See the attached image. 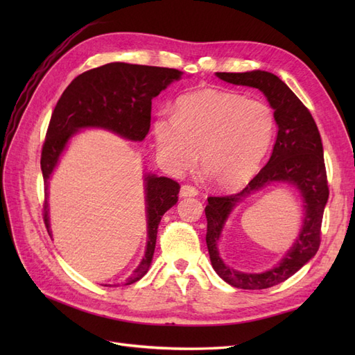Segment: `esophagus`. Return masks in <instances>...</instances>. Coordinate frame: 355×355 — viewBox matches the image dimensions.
Segmentation results:
<instances>
[{
    "label": "esophagus",
    "mask_w": 355,
    "mask_h": 355,
    "mask_svg": "<svg viewBox=\"0 0 355 355\" xmlns=\"http://www.w3.org/2000/svg\"><path fill=\"white\" fill-rule=\"evenodd\" d=\"M198 194V189L192 185H184L180 188V197H196Z\"/></svg>",
    "instance_id": "esophagus-1"
}]
</instances>
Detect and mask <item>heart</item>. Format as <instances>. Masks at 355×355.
<instances>
[{
    "instance_id": "heart-1",
    "label": "heart",
    "mask_w": 355,
    "mask_h": 355,
    "mask_svg": "<svg viewBox=\"0 0 355 355\" xmlns=\"http://www.w3.org/2000/svg\"><path fill=\"white\" fill-rule=\"evenodd\" d=\"M275 114L265 101L218 89L180 96L173 116H159L154 137L171 170L192 166L200 151L204 171L216 187L235 189L259 170L275 136Z\"/></svg>"
}]
</instances>
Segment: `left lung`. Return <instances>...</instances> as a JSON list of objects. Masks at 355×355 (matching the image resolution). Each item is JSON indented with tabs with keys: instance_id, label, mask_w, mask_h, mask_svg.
<instances>
[{
	"instance_id": "obj_1",
	"label": "left lung",
	"mask_w": 355,
	"mask_h": 355,
	"mask_svg": "<svg viewBox=\"0 0 355 355\" xmlns=\"http://www.w3.org/2000/svg\"><path fill=\"white\" fill-rule=\"evenodd\" d=\"M223 81L259 89L272 106L278 125L272 155L241 192L232 196L209 197L206 206V243L214 271L223 282L245 290H261L286 282L297 272L321 243V222L329 198L323 144L313 115L297 96L277 77L266 71L216 72ZM271 181L296 186L304 201V225L295 244L277 267L259 275H245L227 267L220 259L217 241L229 213L247 195Z\"/></svg>"
}]
</instances>
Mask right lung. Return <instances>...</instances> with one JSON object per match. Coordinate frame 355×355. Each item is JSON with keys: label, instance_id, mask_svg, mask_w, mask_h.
I'll list each match as a JSON object with an SVG mask.
<instances>
[{"label": "right lung", "instance_id": "right-lung-1", "mask_svg": "<svg viewBox=\"0 0 355 355\" xmlns=\"http://www.w3.org/2000/svg\"><path fill=\"white\" fill-rule=\"evenodd\" d=\"M178 69L130 65L114 62L80 73L68 85L51 114L41 151V171L44 178V223L50 234L47 187L60 154L80 128L101 127L130 141H144L151 127L153 99L170 83L178 81ZM179 184L164 176L146 175L148 243L142 262L123 286L133 284L148 272L155 250L161 216L178 202Z\"/></svg>", "mask_w": 355, "mask_h": 355}]
</instances>
